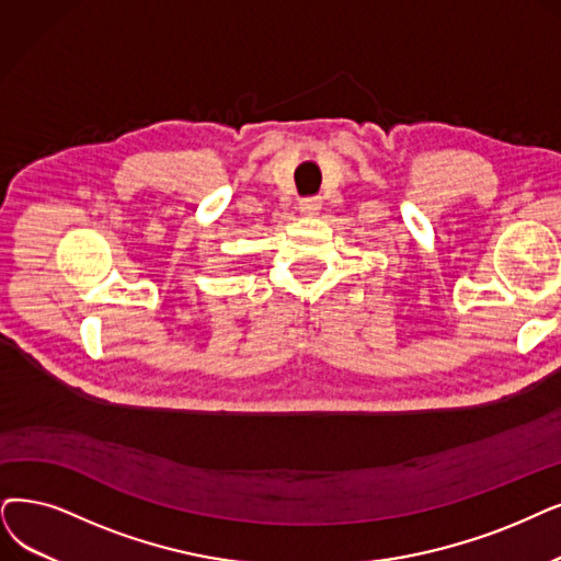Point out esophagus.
<instances>
[{
  "mask_svg": "<svg viewBox=\"0 0 561 561\" xmlns=\"http://www.w3.org/2000/svg\"><path fill=\"white\" fill-rule=\"evenodd\" d=\"M322 209V199L320 197H304L299 203V211L304 216H318Z\"/></svg>",
  "mask_w": 561,
  "mask_h": 561,
  "instance_id": "obj_1",
  "label": "esophagus"
}]
</instances>
